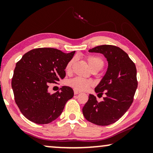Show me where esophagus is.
Returning <instances> with one entry per match:
<instances>
[{
	"label": "esophagus",
	"mask_w": 153,
	"mask_h": 153,
	"mask_svg": "<svg viewBox=\"0 0 153 153\" xmlns=\"http://www.w3.org/2000/svg\"><path fill=\"white\" fill-rule=\"evenodd\" d=\"M74 95H77V94L80 93V91H76V90H74Z\"/></svg>",
	"instance_id": "obj_1"
}]
</instances>
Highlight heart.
<instances>
[{
    "mask_svg": "<svg viewBox=\"0 0 153 153\" xmlns=\"http://www.w3.org/2000/svg\"><path fill=\"white\" fill-rule=\"evenodd\" d=\"M86 60L88 63L89 66L91 67L92 70H95V69H101L103 68L104 66V60L102 58L99 57V56H88L85 57ZM75 58H73L70 59L68 62V63L65 65V72L68 74H70L72 72L73 65L74 63ZM68 85H70L74 90L79 91H88L90 88L93 86L94 83L93 81L89 80V79H85L81 77L76 76L74 78L71 79L68 81Z\"/></svg>",
    "mask_w": 153,
    "mask_h": 153,
    "instance_id": "heart-1",
    "label": "heart"
}]
</instances>
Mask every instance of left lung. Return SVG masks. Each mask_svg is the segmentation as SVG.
Listing matches in <instances>:
<instances>
[{
	"mask_svg": "<svg viewBox=\"0 0 153 153\" xmlns=\"http://www.w3.org/2000/svg\"><path fill=\"white\" fill-rule=\"evenodd\" d=\"M104 54L108 60V70L95 88L99 95L104 93L102 102L90 95L83 107V114L93 124L105 126L118 120L134 101L138 85L137 68L126 52L116 46L100 45L89 50Z\"/></svg>",
	"mask_w": 153,
	"mask_h": 153,
	"instance_id": "8db88e82",
	"label": "left lung"
}]
</instances>
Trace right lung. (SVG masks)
I'll return each mask as SVG.
<instances>
[{"label":"right lung","instance_id":"1","mask_svg":"<svg viewBox=\"0 0 153 153\" xmlns=\"http://www.w3.org/2000/svg\"><path fill=\"white\" fill-rule=\"evenodd\" d=\"M74 53L37 48L27 52L16 62L12 79L14 100L29 120L37 124L50 123L61 114L66 102L74 96L69 86H62L55 93H49L48 88L65 76V65Z\"/></svg>","mask_w":153,"mask_h":153}]
</instances>
